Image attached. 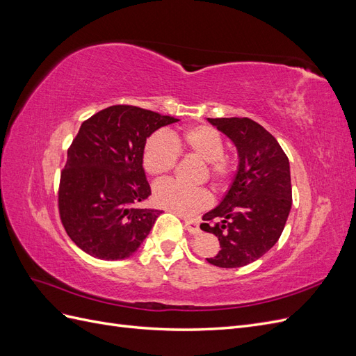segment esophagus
Masks as SVG:
<instances>
[{
    "instance_id": "34e87169",
    "label": "esophagus",
    "mask_w": 356,
    "mask_h": 356,
    "mask_svg": "<svg viewBox=\"0 0 356 356\" xmlns=\"http://www.w3.org/2000/svg\"><path fill=\"white\" fill-rule=\"evenodd\" d=\"M186 229L188 230L190 234L196 236V234H200L202 230H200V225L196 220H186Z\"/></svg>"
}]
</instances>
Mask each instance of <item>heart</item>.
<instances>
[{"instance_id":"b5f03b06","label":"heart","mask_w":356,"mask_h":356,"mask_svg":"<svg viewBox=\"0 0 356 356\" xmlns=\"http://www.w3.org/2000/svg\"><path fill=\"white\" fill-rule=\"evenodd\" d=\"M179 152H187L207 161L208 177L217 187H224L236 172L232 157L224 154V139L217 129L208 124H196L169 138L156 132L147 139L143 152V165L147 174L156 178L168 175L175 168ZM153 200L160 208L191 217L211 207L212 196L204 188H188L175 181L157 182L153 188Z\"/></svg>"}]
</instances>
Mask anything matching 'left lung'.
I'll use <instances>...</instances> for the list:
<instances>
[{"label":"left lung","instance_id":"1","mask_svg":"<svg viewBox=\"0 0 356 356\" xmlns=\"http://www.w3.org/2000/svg\"><path fill=\"white\" fill-rule=\"evenodd\" d=\"M238 149L239 166L217 208L200 229L220 241L208 263L233 268L263 257L279 241L293 204L289 161L276 138L248 117L208 118Z\"/></svg>","mask_w":356,"mask_h":356}]
</instances>
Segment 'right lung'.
I'll use <instances>...</instances> for the list:
<instances>
[{"label":"right lung","mask_w":356,"mask_h":356,"mask_svg":"<svg viewBox=\"0 0 356 356\" xmlns=\"http://www.w3.org/2000/svg\"><path fill=\"white\" fill-rule=\"evenodd\" d=\"M178 118L113 105L83 122L60 172L58 207L63 229L99 260L131 257L161 211L141 208L149 195L143 168L147 138Z\"/></svg>","instance_id":"obj_1"}]
</instances>
